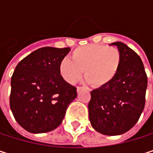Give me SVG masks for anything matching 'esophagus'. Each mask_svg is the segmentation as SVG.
<instances>
[{"label": "esophagus", "mask_w": 153, "mask_h": 153, "mask_svg": "<svg viewBox=\"0 0 153 153\" xmlns=\"http://www.w3.org/2000/svg\"><path fill=\"white\" fill-rule=\"evenodd\" d=\"M81 89H82V88H81V87H77V92H79Z\"/></svg>", "instance_id": "1"}]
</instances>
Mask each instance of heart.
<instances>
[{
	"mask_svg": "<svg viewBox=\"0 0 153 153\" xmlns=\"http://www.w3.org/2000/svg\"><path fill=\"white\" fill-rule=\"evenodd\" d=\"M121 52L118 48L102 44L78 47L71 54V60L64 58L59 63V73L69 84L84 77L94 88L109 85L117 76L121 65Z\"/></svg>",
	"mask_w": 153,
	"mask_h": 153,
	"instance_id": "b5f03b06",
	"label": "heart"
}]
</instances>
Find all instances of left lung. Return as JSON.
<instances>
[{"mask_svg": "<svg viewBox=\"0 0 153 153\" xmlns=\"http://www.w3.org/2000/svg\"><path fill=\"white\" fill-rule=\"evenodd\" d=\"M121 65L115 79L105 87L90 92L88 116L92 128L106 136H118L131 129L145 105L147 75L137 54L117 42Z\"/></svg>", "mask_w": 153, "mask_h": 153, "instance_id": "left-lung-1", "label": "left lung"}]
</instances>
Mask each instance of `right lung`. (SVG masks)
Segmentation results:
<instances>
[{
    "mask_svg": "<svg viewBox=\"0 0 153 153\" xmlns=\"http://www.w3.org/2000/svg\"><path fill=\"white\" fill-rule=\"evenodd\" d=\"M70 48H41L21 60L11 77L10 105L16 122L33 134L56 128L68 105L76 98V88L59 73V63Z\"/></svg>",
    "mask_w": 153,
    "mask_h": 153,
    "instance_id": "1",
    "label": "right lung"
}]
</instances>
